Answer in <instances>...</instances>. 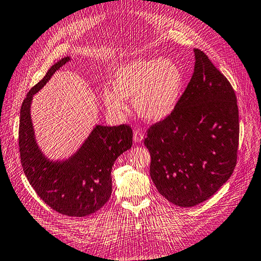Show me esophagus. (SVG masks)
<instances>
[{"instance_id": "34e87169", "label": "esophagus", "mask_w": 261, "mask_h": 261, "mask_svg": "<svg viewBox=\"0 0 261 261\" xmlns=\"http://www.w3.org/2000/svg\"><path fill=\"white\" fill-rule=\"evenodd\" d=\"M134 140H135V142H141L142 140H144V132L139 129L135 130L134 131Z\"/></svg>"}]
</instances>
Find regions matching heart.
I'll return each mask as SVG.
<instances>
[{
	"label": "heart",
	"mask_w": 261,
	"mask_h": 261,
	"mask_svg": "<svg viewBox=\"0 0 261 261\" xmlns=\"http://www.w3.org/2000/svg\"><path fill=\"white\" fill-rule=\"evenodd\" d=\"M113 87L101 91V99L112 113H124L127 110L124 98H134L135 109L142 119L158 122L175 110L183 74L170 59H138L119 66Z\"/></svg>",
	"instance_id": "b5f03b06"
}]
</instances>
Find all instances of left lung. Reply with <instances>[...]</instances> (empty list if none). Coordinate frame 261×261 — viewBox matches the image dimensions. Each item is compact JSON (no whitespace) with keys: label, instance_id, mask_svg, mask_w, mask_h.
<instances>
[{"label":"left lung","instance_id":"obj_1","mask_svg":"<svg viewBox=\"0 0 261 261\" xmlns=\"http://www.w3.org/2000/svg\"><path fill=\"white\" fill-rule=\"evenodd\" d=\"M175 110L148 130L150 177L158 192L178 207L211 198L237 165L239 110L231 84L202 50Z\"/></svg>","mask_w":261,"mask_h":261}]
</instances>
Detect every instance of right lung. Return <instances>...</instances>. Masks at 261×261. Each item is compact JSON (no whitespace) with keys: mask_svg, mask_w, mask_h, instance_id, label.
I'll return each instance as SVG.
<instances>
[{"mask_svg":"<svg viewBox=\"0 0 261 261\" xmlns=\"http://www.w3.org/2000/svg\"><path fill=\"white\" fill-rule=\"evenodd\" d=\"M70 62V56L59 60L25 96L20 110L19 148L24 175L40 199L63 215L85 217L99 211L110 199L112 167L116 158L131 148L132 130L124 124H96L70 157L50 160L45 155L35 136L30 112L33 97Z\"/></svg>","mask_w":261,"mask_h":261,"instance_id":"right-lung-1","label":"right lung"}]
</instances>
